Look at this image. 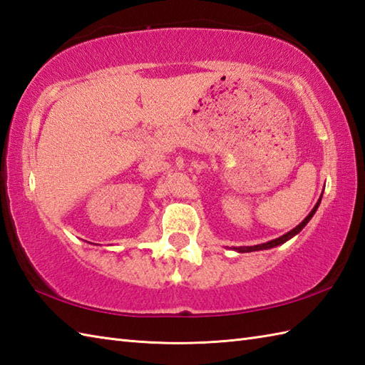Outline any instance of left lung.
I'll return each instance as SVG.
<instances>
[{"label": "left lung", "mask_w": 365, "mask_h": 365, "mask_svg": "<svg viewBox=\"0 0 365 365\" xmlns=\"http://www.w3.org/2000/svg\"><path fill=\"white\" fill-rule=\"evenodd\" d=\"M320 200H322V197H320ZM320 200L319 202H317V205L312 208V212L309 213L306 218H304V221H302L301 224H298L297 227H294L293 230H290V232H287L285 235H282V237H279V238H276V240H271V242H268V243H263V245H257V246H245V247H235V250H238V252H251V251H260V250H269V247H274V246H277V245H282V243H285L287 240H290L292 237H294L298 234L299 230H302V227L306 226V224L309 222V220L312 218L314 216V213L317 212V208H319V205H320Z\"/></svg>", "instance_id": "obj_1"}]
</instances>
